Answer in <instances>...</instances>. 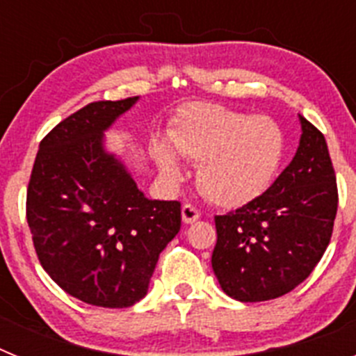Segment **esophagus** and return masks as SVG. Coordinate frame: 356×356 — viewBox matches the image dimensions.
Here are the masks:
<instances>
[{"label":"esophagus","mask_w":356,"mask_h":356,"mask_svg":"<svg viewBox=\"0 0 356 356\" xmlns=\"http://www.w3.org/2000/svg\"><path fill=\"white\" fill-rule=\"evenodd\" d=\"M200 217H201V212L196 209V207L191 205V203H185V205L181 207V219H184V222H187V225L197 221Z\"/></svg>","instance_id":"esophagus-1"}]
</instances>
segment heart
Here are the masks:
<instances>
[{"instance_id":"1","label":"heart","mask_w":356,"mask_h":356,"mask_svg":"<svg viewBox=\"0 0 356 356\" xmlns=\"http://www.w3.org/2000/svg\"><path fill=\"white\" fill-rule=\"evenodd\" d=\"M169 137L184 159L200 163L201 193L222 209H238L262 196L285 156V135L275 119L250 118L216 103L181 108ZM153 155L165 178L181 180L184 168L168 144L156 143Z\"/></svg>"}]
</instances>
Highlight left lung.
Returning <instances> with one entry per match:
<instances>
[{"mask_svg":"<svg viewBox=\"0 0 356 356\" xmlns=\"http://www.w3.org/2000/svg\"><path fill=\"white\" fill-rule=\"evenodd\" d=\"M300 147L266 193L216 216L212 269L237 301L275 300L310 276L325 254L339 193L325 135L303 115Z\"/></svg>","mask_w":356,"mask_h":356,"instance_id":"obj_1","label":"left lung"}]
</instances>
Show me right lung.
Returning a JSON list of instances; mask_svg holds the SVG:
<instances>
[{
  "label": "right lung",
  "mask_w": 356,
  "mask_h": 356,
  "mask_svg": "<svg viewBox=\"0 0 356 356\" xmlns=\"http://www.w3.org/2000/svg\"><path fill=\"white\" fill-rule=\"evenodd\" d=\"M139 97L94 102L40 140L26 219L44 271L83 303L131 307L181 226L180 201L147 200L106 153L103 131Z\"/></svg>",
  "instance_id": "right-lung-1"
}]
</instances>
